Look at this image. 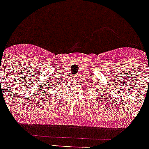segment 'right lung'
Here are the masks:
<instances>
[{
  "instance_id": "add662e5",
  "label": "right lung",
  "mask_w": 149,
  "mask_h": 149,
  "mask_svg": "<svg viewBox=\"0 0 149 149\" xmlns=\"http://www.w3.org/2000/svg\"><path fill=\"white\" fill-rule=\"evenodd\" d=\"M53 79H54V77H53ZM53 80H54V79H53ZM56 80H54V81H52V80H50V81H49V82L47 81L46 85H45V86H44V88H46V89H44V90H45V89H46V91H49V89H50V90H51V89H52V88H54V86H55L56 84L57 85V86H56V87H57L58 85L56 84ZM45 86H46L47 87H45Z\"/></svg>"
}]
</instances>
